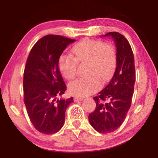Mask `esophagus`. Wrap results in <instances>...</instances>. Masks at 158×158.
<instances>
[{"instance_id": "1", "label": "esophagus", "mask_w": 158, "mask_h": 158, "mask_svg": "<svg viewBox=\"0 0 158 158\" xmlns=\"http://www.w3.org/2000/svg\"><path fill=\"white\" fill-rule=\"evenodd\" d=\"M83 98H79V97H74V102H78V101H82Z\"/></svg>"}]
</instances>
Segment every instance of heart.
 I'll list each match as a JSON object with an SVG mask.
<instances>
[{
  "instance_id": "b5f03b06",
  "label": "heart",
  "mask_w": 158,
  "mask_h": 158,
  "mask_svg": "<svg viewBox=\"0 0 158 158\" xmlns=\"http://www.w3.org/2000/svg\"><path fill=\"white\" fill-rule=\"evenodd\" d=\"M74 56L62 55L58 60V68L67 80L76 77L78 63L89 62L86 77L78 78L68 85L73 95L84 97L100 89L101 79L106 81L113 75L116 67V52L113 45L90 39H84L72 49Z\"/></svg>"
}]
</instances>
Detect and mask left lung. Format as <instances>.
<instances>
[{
  "mask_svg": "<svg viewBox=\"0 0 158 158\" xmlns=\"http://www.w3.org/2000/svg\"><path fill=\"white\" fill-rule=\"evenodd\" d=\"M116 42V68L109 84L93 98L96 107L89 116L91 126L100 133L106 134L122 125L129 110L135 83V58L129 42L118 32H110ZM106 101V103H105Z\"/></svg>",
  "mask_w": 158,
  "mask_h": 158,
  "instance_id": "8db88e82",
  "label": "left lung"
}]
</instances>
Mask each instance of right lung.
Instances as JSON below:
<instances>
[{
	"label": "right lung",
	"instance_id": "add662e5",
	"mask_svg": "<svg viewBox=\"0 0 158 158\" xmlns=\"http://www.w3.org/2000/svg\"><path fill=\"white\" fill-rule=\"evenodd\" d=\"M75 40L48 35L40 39L29 53L23 73V96L32 124L40 132L52 135L65 122V111L73 98H57L66 85L58 68L60 55Z\"/></svg>",
	"mask_w": 158,
	"mask_h": 158
}]
</instances>
